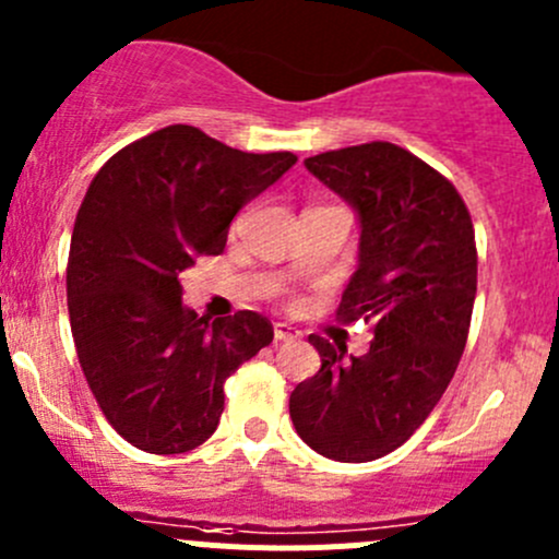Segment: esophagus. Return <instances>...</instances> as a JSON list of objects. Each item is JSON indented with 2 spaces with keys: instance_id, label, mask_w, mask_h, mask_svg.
<instances>
[{
  "instance_id": "34e87169",
  "label": "esophagus",
  "mask_w": 559,
  "mask_h": 559,
  "mask_svg": "<svg viewBox=\"0 0 559 559\" xmlns=\"http://www.w3.org/2000/svg\"><path fill=\"white\" fill-rule=\"evenodd\" d=\"M273 335H275V341H297V337H300V330L292 324H286V321H275Z\"/></svg>"
}]
</instances>
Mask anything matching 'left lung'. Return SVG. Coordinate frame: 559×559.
<instances>
[{
    "label": "left lung",
    "instance_id": "1",
    "mask_svg": "<svg viewBox=\"0 0 559 559\" xmlns=\"http://www.w3.org/2000/svg\"><path fill=\"white\" fill-rule=\"evenodd\" d=\"M357 211L359 264L337 319L373 324L370 352L311 335L321 357L295 386L289 416L313 452L337 462L379 460L430 416L471 330L476 235L452 180L394 143H362L306 159Z\"/></svg>",
    "mask_w": 559,
    "mask_h": 559
}]
</instances>
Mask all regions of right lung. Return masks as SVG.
<instances>
[{"label":"right lung","instance_id":"1","mask_svg":"<svg viewBox=\"0 0 559 559\" xmlns=\"http://www.w3.org/2000/svg\"><path fill=\"white\" fill-rule=\"evenodd\" d=\"M297 162L246 154L173 123L94 175L72 229L67 308L83 376L112 430L148 454L216 432L224 381L273 341L262 313L211 321L183 306L180 273L222 253L240 207Z\"/></svg>","mask_w":559,"mask_h":559}]
</instances>
